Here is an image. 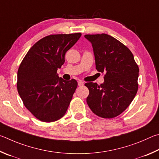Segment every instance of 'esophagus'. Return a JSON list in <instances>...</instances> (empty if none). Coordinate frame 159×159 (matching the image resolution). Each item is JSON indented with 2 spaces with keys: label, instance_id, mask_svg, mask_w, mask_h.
Returning <instances> with one entry per match:
<instances>
[{
  "label": "esophagus",
  "instance_id": "1",
  "mask_svg": "<svg viewBox=\"0 0 159 159\" xmlns=\"http://www.w3.org/2000/svg\"><path fill=\"white\" fill-rule=\"evenodd\" d=\"M84 84V83L82 81L78 82V86H80V87H81V86H83Z\"/></svg>",
  "mask_w": 159,
  "mask_h": 159
}]
</instances>
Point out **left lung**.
I'll use <instances>...</instances> for the list:
<instances>
[{
    "label": "left lung",
    "mask_w": 159,
    "mask_h": 159,
    "mask_svg": "<svg viewBox=\"0 0 159 159\" xmlns=\"http://www.w3.org/2000/svg\"><path fill=\"white\" fill-rule=\"evenodd\" d=\"M92 44L96 68L105 73L103 84L88 82L87 102L91 111L102 118L120 115L137 93L139 68L127 47L107 34L85 35Z\"/></svg>",
    "instance_id": "left-lung-1"
}]
</instances>
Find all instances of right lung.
Wrapping results in <instances>:
<instances>
[{"mask_svg": "<svg viewBox=\"0 0 159 159\" xmlns=\"http://www.w3.org/2000/svg\"><path fill=\"white\" fill-rule=\"evenodd\" d=\"M80 33L46 36L27 52L17 72V91L28 110L41 121L63 117L77 87L75 80H63L58 68L65 54L81 37Z\"/></svg>", "mask_w": 159, "mask_h": 159, "instance_id": "1", "label": "right lung"}]
</instances>
